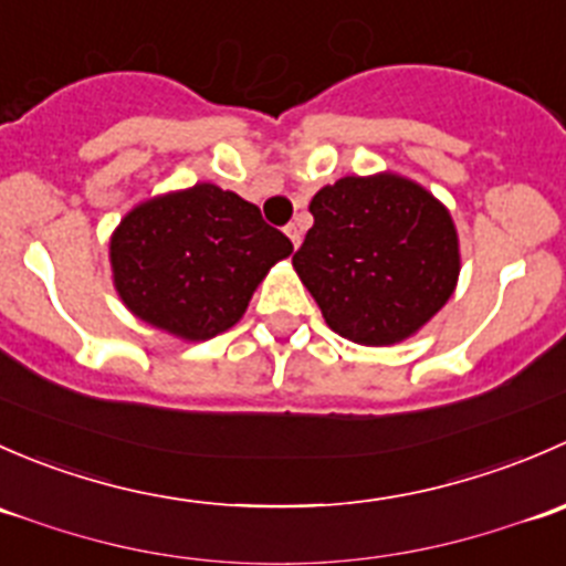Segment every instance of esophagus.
Wrapping results in <instances>:
<instances>
[{"instance_id": "obj_1", "label": "esophagus", "mask_w": 566, "mask_h": 566, "mask_svg": "<svg viewBox=\"0 0 566 566\" xmlns=\"http://www.w3.org/2000/svg\"><path fill=\"white\" fill-rule=\"evenodd\" d=\"M284 232H287V238H290V241H293V247L298 249V243H301V227H298V224H287V227H284Z\"/></svg>"}]
</instances>
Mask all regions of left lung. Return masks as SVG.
Here are the masks:
<instances>
[{
	"label": "left lung",
	"instance_id": "obj_1",
	"mask_svg": "<svg viewBox=\"0 0 566 566\" xmlns=\"http://www.w3.org/2000/svg\"><path fill=\"white\" fill-rule=\"evenodd\" d=\"M315 224L293 265L325 323L358 345L413 336L458 287L460 243L449 210L391 172L342 177L312 197Z\"/></svg>",
	"mask_w": 566,
	"mask_h": 566
}]
</instances>
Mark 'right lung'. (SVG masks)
I'll return each mask as SVG.
<instances>
[{
  "label": "right lung",
  "mask_w": 566,
  "mask_h": 566,
  "mask_svg": "<svg viewBox=\"0 0 566 566\" xmlns=\"http://www.w3.org/2000/svg\"><path fill=\"white\" fill-rule=\"evenodd\" d=\"M293 243L256 205L213 182L136 205L108 243L123 304L145 323L202 342L232 328Z\"/></svg>",
  "instance_id": "add662e5"
}]
</instances>
